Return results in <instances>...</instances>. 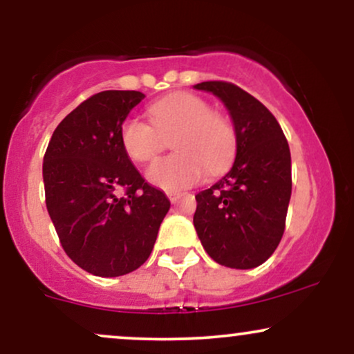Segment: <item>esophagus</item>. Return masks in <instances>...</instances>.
<instances>
[{"instance_id":"obj_1","label":"esophagus","mask_w":354,"mask_h":354,"mask_svg":"<svg viewBox=\"0 0 354 354\" xmlns=\"http://www.w3.org/2000/svg\"><path fill=\"white\" fill-rule=\"evenodd\" d=\"M168 198H169V201L171 203H176L178 200H180V193H176V191H168Z\"/></svg>"}]
</instances>
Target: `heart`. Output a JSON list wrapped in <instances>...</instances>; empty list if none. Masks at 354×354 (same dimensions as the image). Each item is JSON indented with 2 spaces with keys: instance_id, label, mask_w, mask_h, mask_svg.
Segmentation results:
<instances>
[{
  "instance_id": "1",
  "label": "heart",
  "mask_w": 354,
  "mask_h": 354,
  "mask_svg": "<svg viewBox=\"0 0 354 354\" xmlns=\"http://www.w3.org/2000/svg\"><path fill=\"white\" fill-rule=\"evenodd\" d=\"M151 123L128 116L120 129L124 153L138 163L154 160L171 138L169 156L154 161L148 180L166 191H181L203 180L206 169L221 173L236 151V131L221 113L193 93H173L149 106Z\"/></svg>"
}]
</instances>
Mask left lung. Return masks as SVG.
<instances>
[{"mask_svg":"<svg viewBox=\"0 0 354 354\" xmlns=\"http://www.w3.org/2000/svg\"><path fill=\"white\" fill-rule=\"evenodd\" d=\"M228 108L236 131L233 168L196 194L194 228L203 248L223 266L250 270L266 261L284 233L291 198V154L265 104L228 81H205Z\"/></svg>","mask_w":354,"mask_h":354,"instance_id":"left-lung-1","label":"left lung"}]
</instances>
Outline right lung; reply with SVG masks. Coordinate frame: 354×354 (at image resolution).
Masks as SVG:
<instances>
[{"label":"right lung","mask_w":354,"mask_h":354,"mask_svg":"<svg viewBox=\"0 0 354 354\" xmlns=\"http://www.w3.org/2000/svg\"><path fill=\"white\" fill-rule=\"evenodd\" d=\"M143 98L118 89L89 96L58 124L44 153L46 208L61 246L80 268L103 278L143 265L171 206L121 146V124Z\"/></svg>","instance_id":"add662e5"}]
</instances>
